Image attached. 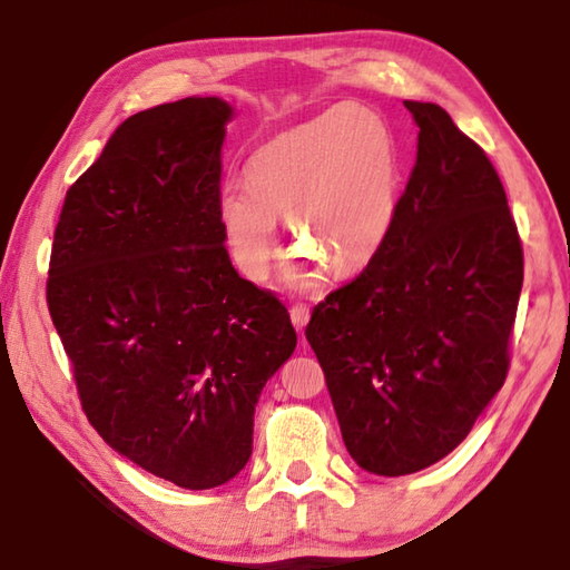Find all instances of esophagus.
<instances>
[{
	"label": "esophagus",
	"instance_id": "obj_1",
	"mask_svg": "<svg viewBox=\"0 0 570 570\" xmlns=\"http://www.w3.org/2000/svg\"><path fill=\"white\" fill-rule=\"evenodd\" d=\"M288 316H292V324L296 326V330L302 332L304 326L308 324V316H312V314H308V306H304V304H294V306H292V312H288Z\"/></svg>",
	"mask_w": 570,
	"mask_h": 570
}]
</instances>
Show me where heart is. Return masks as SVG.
Instances as JSON below:
<instances>
[{"mask_svg": "<svg viewBox=\"0 0 570 570\" xmlns=\"http://www.w3.org/2000/svg\"><path fill=\"white\" fill-rule=\"evenodd\" d=\"M246 188L218 193L216 216L236 268L264 278L286 220L302 262L350 274L377 254L397 206V158L377 112L342 105L264 142L248 158Z\"/></svg>", "mask_w": 570, "mask_h": 570, "instance_id": "b5f03b06", "label": "heart"}]
</instances>
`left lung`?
<instances>
[{
  "label": "left lung",
  "mask_w": 570,
  "mask_h": 570,
  "mask_svg": "<svg viewBox=\"0 0 570 570\" xmlns=\"http://www.w3.org/2000/svg\"><path fill=\"white\" fill-rule=\"evenodd\" d=\"M417 160L364 272L314 306L344 445L374 475L435 465L508 377L523 246L493 163L435 102L404 100Z\"/></svg>",
  "instance_id": "obj_1"
}]
</instances>
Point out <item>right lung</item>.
<instances>
[{
    "label": "right lung",
    "instance_id": "obj_1",
    "mask_svg": "<svg viewBox=\"0 0 570 570\" xmlns=\"http://www.w3.org/2000/svg\"><path fill=\"white\" fill-rule=\"evenodd\" d=\"M230 115L220 98L130 115L67 190L47 278L90 424L186 490L244 470L258 394L296 346L286 306L240 278L224 246Z\"/></svg>",
    "mask_w": 570,
    "mask_h": 570
}]
</instances>
